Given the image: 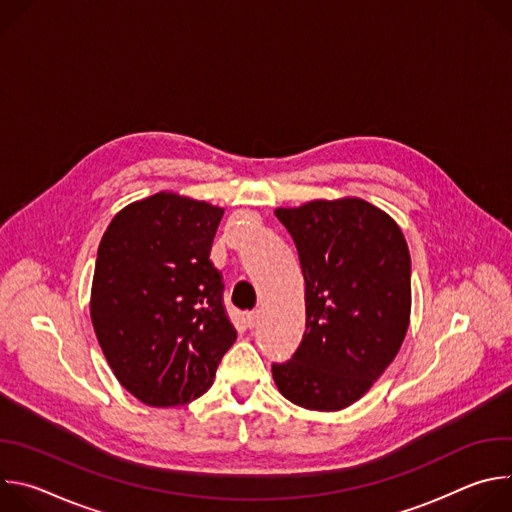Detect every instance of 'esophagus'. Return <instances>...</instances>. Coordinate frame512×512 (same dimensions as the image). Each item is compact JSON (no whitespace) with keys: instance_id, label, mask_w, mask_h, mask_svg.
I'll use <instances>...</instances> for the list:
<instances>
[{"instance_id":"1","label":"esophagus","mask_w":512,"mask_h":512,"mask_svg":"<svg viewBox=\"0 0 512 512\" xmlns=\"http://www.w3.org/2000/svg\"><path fill=\"white\" fill-rule=\"evenodd\" d=\"M257 322H259V312H249V314L245 316V324H247V328H255V326H257Z\"/></svg>"}]
</instances>
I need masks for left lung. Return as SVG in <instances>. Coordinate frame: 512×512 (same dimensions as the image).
I'll list each match as a JSON object with an SVG mask.
<instances>
[{
	"mask_svg": "<svg viewBox=\"0 0 512 512\" xmlns=\"http://www.w3.org/2000/svg\"><path fill=\"white\" fill-rule=\"evenodd\" d=\"M298 249L306 332L271 371L285 399L338 411L360 399L397 356L411 312V257L389 214L360 198L275 210Z\"/></svg>",
	"mask_w": 512,
	"mask_h": 512,
	"instance_id": "1",
	"label": "left lung"
}]
</instances>
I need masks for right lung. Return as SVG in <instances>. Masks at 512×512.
<instances>
[{"label":"right lung","mask_w":512,"mask_h":512,"mask_svg":"<svg viewBox=\"0 0 512 512\" xmlns=\"http://www.w3.org/2000/svg\"><path fill=\"white\" fill-rule=\"evenodd\" d=\"M223 208L154 194L123 208L95 263L91 320L119 383L152 407L204 395L237 340L210 261Z\"/></svg>","instance_id":"obj_1"}]
</instances>
